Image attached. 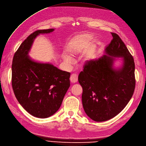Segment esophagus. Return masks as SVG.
<instances>
[{"mask_svg": "<svg viewBox=\"0 0 146 146\" xmlns=\"http://www.w3.org/2000/svg\"><path fill=\"white\" fill-rule=\"evenodd\" d=\"M70 80L71 83H72V84H74V83H76V82H77L78 80V75L76 74H72L70 78Z\"/></svg>", "mask_w": 146, "mask_h": 146, "instance_id": "esophagus-1", "label": "esophagus"}]
</instances>
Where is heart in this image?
Wrapping results in <instances>:
<instances>
[{
	"label": "heart",
	"mask_w": 146,
	"mask_h": 146,
	"mask_svg": "<svg viewBox=\"0 0 146 146\" xmlns=\"http://www.w3.org/2000/svg\"><path fill=\"white\" fill-rule=\"evenodd\" d=\"M90 39L91 37L87 35H82L75 37L74 39L70 43V46L68 48L69 53L72 55H76L80 53L82 50V49L84 48V46H86V40H90ZM95 56H96V52H92L86 56L85 60H91L93 58H94ZM62 59L65 62L66 64L68 66L71 65L73 62V60L71 56L66 54L62 55Z\"/></svg>",
	"instance_id": "b5f03b06"
}]
</instances>
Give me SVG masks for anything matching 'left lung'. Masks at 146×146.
<instances>
[{"mask_svg":"<svg viewBox=\"0 0 146 146\" xmlns=\"http://www.w3.org/2000/svg\"><path fill=\"white\" fill-rule=\"evenodd\" d=\"M111 34L113 39L104 54L89 61L78 77L83 89L85 112L96 122L106 121L117 115L129 103L135 90L134 58L120 37ZM120 58L121 64L115 67Z\"/></svg>","mask_w":146,"mask_h":146,"instance_id":"1","label":"left lung"}]
</instances>
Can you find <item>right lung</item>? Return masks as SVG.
Wrapping results in <instances>:
<instances>
[{"instance_id":"add662e5","label":"right lung","mask_w":146,"mask_h":146,"mask_svg":"<svg viewBox=\"0 0 146 146\" xmlns=\"http://www.w3.org/2000/svg\"><path fill=\"white\" fill-rule=\"evenodd\" d=\"M54 30H37L31 34L12 60V85L15 97L25 110L38 118L49 117L58 111L70 85V73L51 63L36 61L29 55L38 36Z\"/></svg>"}]
</instances>
